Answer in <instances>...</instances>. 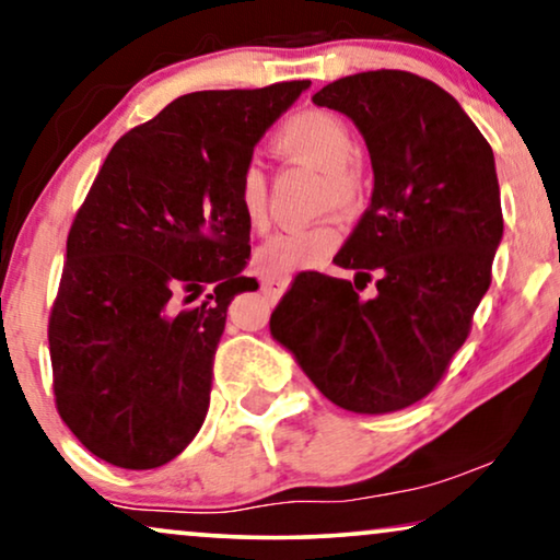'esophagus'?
<instances>
[{
  "label": "esophagus",
  "mask_w": 560,
  "mask_h": 560,
  "mask_svg": "<svg viewBox=\"0 0 560 560\" xmlns=\"http://www.w3.org/2000/svg\"><path fill=\"white\" fill-rule=\"evenodd\" d=\"M287 276L284 273H268V276H264V279H260V289H264V292L271 296V300H276V296H281V292H284L287 289Z\"/></svg>",
  "instance_id": "obj_1"
}]
</instances>
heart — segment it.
Listing matches in <instances>:
<instances>
[{"mask_svg": "<svg viewBox=\"0 0 560 560\" xmlns=\"http://www.w3.org/2000/svg\"><path fill=\"white\" fill-rule=\"evenodd\" d=\"M276 148L296 161L310 163L325 174V202L353 207L361 194V182L353 163L358 143L348 122L332 112L304 109L296 112L276 132ZM237 207L250 228H266L268 222V178L258 161L241 171L235 186ZM340 243V228L332 220L312 225L287 228L258 248V260L266 271L287 273L296 266L323 260Z\"/></svg>", "mask_w": 560, "mask_h": 560, "instance_id": "b5f03b06", "label": "heart"}]
</instances>
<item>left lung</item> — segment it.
Segmentation results:
<instances>
[{
	"instance_id": "8db88e82",
	"label": "left lung",
	"mask_w": 560,
	"mask_h": 560,
	"mask_svg": "<svg viewBox=\"0 0 560 560\" xmlns=\"http://www.w3.org/2000/svg\"><path fill=\"white\" fill-rule=\"evenodd\" d=\"M353 119L374 191L332 260L355 281L302 271L271 335L332 405L405 409L435 389L471 332L504 233L494 153L464 107L409 71H363L312 96ZM377 276L372 300L357 294Z\"/></svg>"
}]
</instances>
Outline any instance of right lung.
Here are the masks:
<instances>
[{
    "mask_svg": "<svg viewBox=\"0 0 560 560\" xmlns=\"http://www.w3.org/2000/svg\"><path fill=\"white\" fill-rule=\"evenodd\" d=\"M304 89L184 94L102 163L48 323L58 415L96 458L159 468L202 428L228 304L258 289L243 276L250 225L237 176ZM210 283L215 292L189 308Z\"/></svg>",
    "mask_w": 560,
    "mask_h": 560,
    "instance_id": "add662e5",
    "label": "right lung"
}]
</instances>
